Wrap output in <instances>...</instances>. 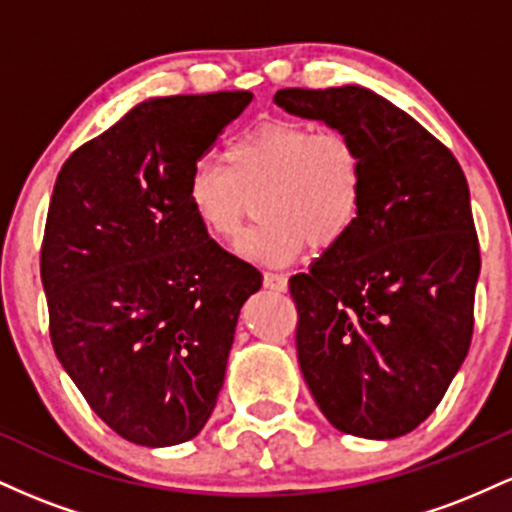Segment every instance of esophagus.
Here are the masks:
<instances>
[{"label":"esophagus","instance_id":"obj_1","mask_svg":"<svg viewBox=\"0 0 512 512\" xmlns=\"http://www.w3.org/2000/svg\"><path fill=\"white\" fill-rule=\"evenodd\" d=\"M286 276L284 274H274V272H264V289L269 291H286Z\"/></svg>","mask_w":512,"mask_h":512}]
</instances>
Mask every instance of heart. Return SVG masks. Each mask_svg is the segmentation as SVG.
Wrapping results in <instances>:
<instances>
[{"instance_id":"heart-1","label":"heart","mask_w":512,"mask_h":512,"mask_svg":"<svg viewBox=\"0 0 512 512\" xmlns=\"http://www.w3.org/2000/svg\"><path fill=\"white\" fill-rule=\"evenodd\" d=\"M361 151L342 132L303 120H264L226 146L221 161H197L185 204L204 233L233 240L250 197L262 221L238 243L252 262L286 264L305 250L332 248L354 228L363 204Z\"/></svg>"}]
</instances>
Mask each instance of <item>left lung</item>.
<instances>
[{
    "label": "left lung",
    "mask_w": 512,
    "mask_h": 512,
    "mask_svg": "<svg viewBox=\"0 0 512 512\" xmlns=\"http://www.w3.org/2000/svg\"><path fill=\"white\" fill-rule=\"evenodd\" d=\"M274 103L346 134L366 168L354 228L289 281L305 385L337 431L399 438L438 407L472 342L481 260L467 178L366 86L281 88Z\"/></svg>",
    "instance_id": "obj_1"
}]
</instances>
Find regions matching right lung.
I'll list each match as a JSON object with an SVG mask.
<instances>
[{"instance_id": "obj_1", "label": "right lung", "mask_w": 512, "mask_h": 512, "mask_svg": "<svg viewBox=\"0 0 512 512\" xmlns=\"http://www.w3.org/2000/svg\"><path fill=\"white\" fill-rule=\"evenodd\" d=\"M250 91L149 98L67 158L40 276L62 368L117 436L195 438L216 407L243 303L262 274L185 204L187 175Z\"/></svg>"}]
</instances>
